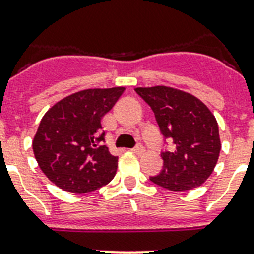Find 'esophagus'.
I'll return each mask as SVG.
<instances>
[{
    "label": "esophagus",
    "mask_w": 254,
    "mask_h": 254,
    "mask_svg": "<svg viewBox=\"0 0 254 254\" xmlns=\"http://www.w3.org/2000/svg\"><path fill=\"white\" fill-rule=\"evenodd\" d=\"M132 152L136 153V154H142V153L145 152V148L141 145V144H139V145H136L133 149H132Z\"/></svg>",
    "instance_id": "esophagus-1"
}]
</instances>
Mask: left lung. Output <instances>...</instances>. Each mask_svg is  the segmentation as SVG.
I'll return each instance as SVG.
<instances>
[{
    "mask_svg": "<svg viewBox=\"0 0 254 254\" xmlns=\"http://www.w3.org/2000/svg\"><path fill=\"white\" fill-rule=\"evenodd\" d=\"M156 115L162 135L174 144L163 152V169L150 177L157 186L175 192L193 190L204 184L217 165L221 152L218 123L204 102L177 88L135 89Z\"/></svg>",
    "mask_w": 254,
    "mask_h": 254,
    "instance_id": "left-lung-1",
    "label": "left lung"
}]
</instances>
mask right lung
<instances>
[{
  "label": "right lung",
  "mask_w": 254,
  "mask_h": 254,
  "mask_svg": "<svg viewBox=\"0 0 254 254\" xmlns=\"http://www.w3.org/2000/svg\"><path fill=\"white\" fill-rule=\"evenodd\" d=\"M125 87L72 93L44 114L33 137V154L48 179L70 193H89L114 178L118 157L102 145L101 121Z\"/></svg>",
  "instance_id": "add662e5"
}]
</instances>
